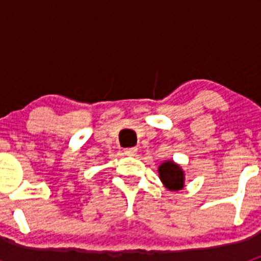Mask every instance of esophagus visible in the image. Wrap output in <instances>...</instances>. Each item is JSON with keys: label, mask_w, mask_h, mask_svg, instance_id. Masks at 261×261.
Masks as SVG:
<instances>
[{"label": "esophagus", "mask_w": 261, "mask_h": 261, "mask_svg": "<svg viewBox=\"0 0 261 261\" xmlns=\"http://www.w3.org/2000/svg\"><path fill=\"white\" fill-rule=\"evenodd\" d=\"M123 152H125L126 155H128V156H134V155H136V152H138V149H136V147H126V149L123 150Z\"/></svg>", "instance_id": "34e87169"}]
</instances>
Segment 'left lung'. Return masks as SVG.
<instances>
[{"mask_svg":"<svg viewBox=\"0 0 261 261\" xmlns=\"http://www.w3.org/2000/svg\"><path fill=\"white\" fill-rule=\"evenodd\" d=\"M158 172L160 180L170 191H179L184 187V172L179 165L172 160L163 163Z\"/></svg>","mask_w":261,"mask_h":261,"instance_id":"8db88e82","label":"left lung"}]
</instances>
